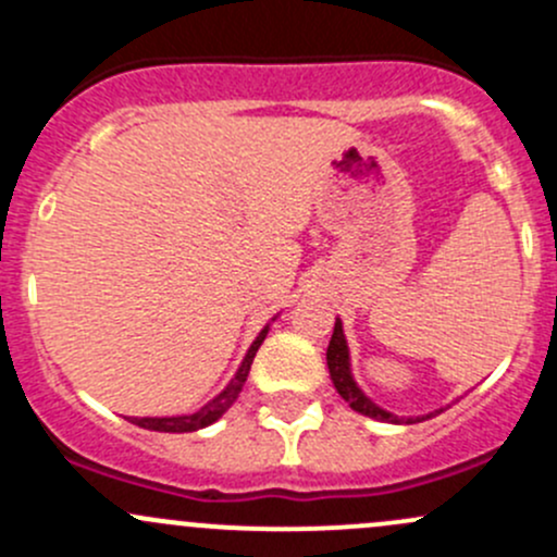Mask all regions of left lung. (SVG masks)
<instances>
[{"label":"left lung","mask_w":557,"mask_h":557,"mask_svg":"<svg viewBox=\"0 0 557 557\" xmlns=\"http://www.w3.org/2000/svg\"><path fill=\"white\" fill-rule=\"evenodd\" d=\"M325 361H329V372H331V380H334L336 393H339V396L345 398L356 412L367 414V418H374V420H383V423H401V418H396V414L387 412V409L377 407V404H374L372 398L358 387L356 380H352L350 350H347V339H345V331H342L339 318H336L334 323V334H331L329 350H325ZM436 412H442V409H436ZM425 418H431V414H425ZM425 418H414V420H425ZM407 423H412V418H409Z\"/></svg>","instance_id":"left-lung-1"}]
</instances>
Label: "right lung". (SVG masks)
I'll return each instance as SVG.
<instances>
[{
	"mask_svg": "<svg viewBox=\"0 0 557 557\" xmlns=\"http://www.w3.org/2000/svg\"><path fill=\"white\" fill-rule=\"evenodd\" d=\"M267 331H269V325H263L261 334L256 336V342H252L250 350H247V356L243 358V363H239V369H237V374L232 377V383L223 387V391L218 393L212 401H207L205 407L196 409V412H190V414H177V418H134L132 423L139 425V429H148V431H164V434H188V431H199V429H207V425L215 423V420L221 418V414L226 412L234 401H237L247 374H250L252 358H256L261 342L267 339Z\"/></svg>",
	"mask_w": 557,
	"mask_h": 557,
	"instance_id": "right-lung-1",
	"label": "right lung"
}]
</instances>
